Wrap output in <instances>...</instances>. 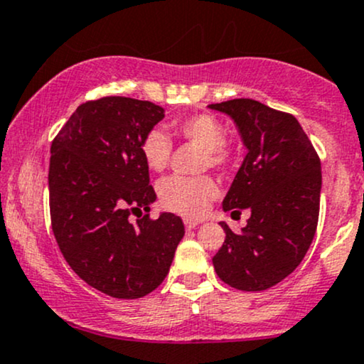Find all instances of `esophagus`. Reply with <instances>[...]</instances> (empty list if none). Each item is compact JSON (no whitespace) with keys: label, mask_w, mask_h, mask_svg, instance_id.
I'll return each instance as SVG.
<instances>
[{"label":"esophagus","mask_w":364,"mask_h":364,"mask_svg":"<svg viewBox=\"0 0 364 364\" xmlns=\"http://www.w3.org/2000/svg\"><path fill=\"white\" fill-rule=\"evenodd\" d=\"M200 224V220H193V219H185V228L186 229H195L196 225Z\"/></svg>","instance_id":"obj_1"}]
</instances>
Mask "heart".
<instances>
[{
  "instance_id": "obj_1",
  "label": "heart",
  "mask_w": 364,
  "mask_h": 364,
  "mask_svg": "<svg viewBox=\"0 0 364 364\" xmlns=\"http://www.w3.org/2000/svg\"><path fill=\"white\" fill-rule=\"evenodd\" d=\"M173 133L179 140L202 149L200 169H224L231 162V150L225 145V128L215 116L195 114L173 121ZM141 156L150 171L161 173L168 168L173 141L161 128H152L141 139ZM219 193L210 176H173L159 183L161 205L185 217H200Z\"/></svg>"
}]
</instances>
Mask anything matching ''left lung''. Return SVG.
Returning a JSON list of instances; mask_svg holds the SVG:
<instances>
[{
  "label": "left lung",
  "mask_w": 364,
  "mask_h": 364,
  "mask_svg": "<svg viewBox=\"0 0 364 364\" xmlns=\"http://www.w3.org/2000/svg\"><path fill=\"white\" fill-rule=\"evenodd\" d=\"M235 119L248 149L224 210L252 212L241 235L228 224L212 258L219 279L240 291H265L286 279L310 248L318 224L320 157L298 119L253 99L210 104Z\"/></svg>",
  "instance_id": "1"
}]
</instances>
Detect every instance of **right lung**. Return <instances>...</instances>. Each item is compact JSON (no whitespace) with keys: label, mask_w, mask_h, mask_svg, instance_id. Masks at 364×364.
I'll use <instances>...</instances> for the list:
<instances>
[{"label":"right lung","mask_w":364,"mask_h":364,"mask_svg":"<svg viewBox=\"0 0 364 364\" xmlns=\"http://www.w3.org/2000/svg\"><path fill=\"white\" fill-rule=\"evenodd\" d=\"M162 118L164 109L154 102L95 99L77 107L51 144L56 243L73 272L111 298L136 299L157 289L185 236L181 217L149 214L156 191L140 145Z\"/></svg>","instance_id":"add662e5"}]
</instances>
